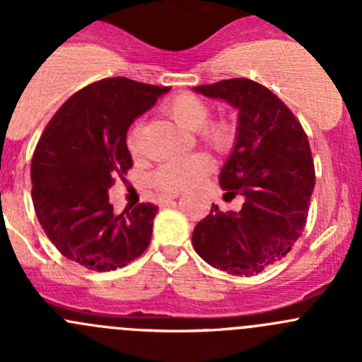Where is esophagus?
Returning a JSON list of instances; mask_svg holds the SVG:
<instances>
[{
    "label": "esophagus",
    "mask_w": 362,
    "mask_h": 362,
    "mask_svg": "<svg viewBox=\"0 0 362 362\" xmlns=\"http://www.w3.org/2000/svg\"><path fill=\"white\" fill-rule=\"evenodd\" d=\"M177 198H178V194H166V196H160V198H159V204H160V206H164V204L171 203V202H173V199H177Z\"/></svg>",
    "instance_id": "1"
}]
</instances>
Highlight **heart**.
<instances>
[{
  "mask_svg": "<svg viewBox=\"0 0 362 362\" xmlns=\"http://www.w3.org/2000/svg\"><path fill=\"white\" fill-rule=\"evenodd\" d=\"M168 115L182 127L198 131L199 136L215 151H229L235 144V129L226 120H208L210 108L194 94H178L164 107ZM126 145L131 152L140 148V126L134 124L126 136ZM211 159L203 152L164 163L152 173V184L164 192H180L194 187L208 171Z\"/></svg>",
  "mask_w": 362,
  "mask_h": 362,
  "instance_id": "obj_1",
  "label": "heart"
}]
</instances>
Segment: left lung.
<instances>
[{"instance_id":"8db88e82","label":"left lung","mask_w":362,"mask_h":362,"mask_svg":"<svg viewBox=\"0 0 362 362\" xmlns=\"http://www.w3.org/2000/svg\"><path fill=\"white\" fill-rule=\"evenodd\" d=\"M194 93L238 110L236 138L218 184L242 196L240 211L217 204L192 233L199 257L231 275L250 276L280 261L303 233L315 171L308 138L294 113L269 89L249 78L221 80Z\"/></svg>"}]
</instances>
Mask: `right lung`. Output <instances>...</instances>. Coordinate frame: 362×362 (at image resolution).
Here are the masks:
<instances>
[{"instance_id":"obj_1","label":"right lung","mask_w":362,"mask_h":362,"mask_svg":"<svg viewBox=\"0 0 362 362\" xmlns=\"http://www.w3.org/2000/svg\"><path fill=\"white\" fill-rule=\"evenodd\" d=\"M168 89L105 78L73 94L50 119L33 154L31 196L40 226L64 257L112 272L148 247L158 206L115 214L108 189L113 175L133 166L127 129Z\"/></svg>"}]
</instances>
